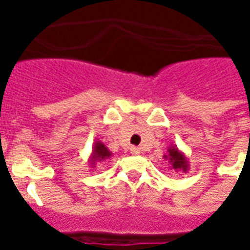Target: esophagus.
Segmentation results:
<instances>
[{
	"instance_id": "esophagus-1",
	"label": "esophagus",
	"mask_w": 250,
	"mask_h": 250,
	"mask_svg": "<svg viewBox=\"0 0 250 250\" xmlns=\"http://www.w3.org/2000/svg\"><path fill=\"white\" fill-rule=\"evenodd\" d=\"M131 152L134 155H138V154H141V148L139 147H131Z\"/></svg>"
}]
</instances>
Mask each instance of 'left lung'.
<instances>
[{
  "label": "left lung",
  "mask_w": 250,
  "mask_h": 250,
  "mask_svg": "<svg viewBox=\"0 0 250 250\" xmlns=\"http://www.w3.org/2000/svg\"><path fill=\"white\" fill-rule=\"evenodd\" d=\"M163 158L168 162V167L175 171H182V173H188V157L185 155V152L179 150L178 147L171 146L167 148V152L163 155Z\"/></svg>",
  "instance_id": "left-lung-1"
}]
</instances>
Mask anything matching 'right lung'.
Returning <instances> with one entry per match:
<instances>
[{"label": "right lung", "instance_id": "add662e5", "mask_svg": "<svg viewBox=\"0 0 250 250\" xmlns=\"http://www.w3.org/2000/svg\"><path fill=\"white\" fill-rule=\"evenodd\" d=\"M109 157H112V152L109 151L108 147L104 145L103 142L96 141L93 143L92 152L89 155V165L91 167H95V165L98 162H103L105 159H109Z\"/></svg>", "mask_w": 250, "mask_h": 250}]
</instances>
